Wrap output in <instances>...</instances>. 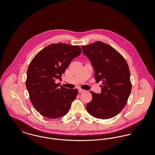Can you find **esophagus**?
Wrapping results in <instances>:
<instances>
[{"instance_id": "obj_1", "label": "esophagus", "mask_w": 155, "mask_h": 155, "mask_svg": "<svg viewBox=\"0 0 155 155\" xmlns=\"http://www.w3.org/2000/svg\"><path fill=\"white\" fill-rule=\"evenodd\" d=\"M85 91V90L82 89H78V92L79 93H82V92H84Z\"/></svg>"}]
</instances>
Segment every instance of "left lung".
<instances>
[{
    "instance_id": "8db88e82",
    "label": "left lung",
    "mask_w": 155,
    "mask_h": 155,
    "mask_svg": "<svg viewBox=\"0 0 155 155\" xmlns=\"http://www.w3.org/2000/svg\"><path fill=\"white\" fill-rule=\"evenodd\" d=\"M82 49L94 67L96 81H103L101 94L90 91L92 99L86 109L95 118H112L123 109L131 91L128 65L120 53L102 42L82 46Z\"/></svg>"
}]
</instances>
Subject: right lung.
Instances as JSON below:
<instances>
[{"instance_id":"right-lung-1","label":"right lung","mask_w":155,"mask_h":155,"mask_svg":"<svg viewBox=\"0 0 155 155\" xmlns=\"http://www.w3.org/2000/svg\"><path fill=\"white\" fill-rule=\"evenodd\" d=\"M81 53V47L77 45L52 44L31 61L25 85L31 103L42 116L54 119L68 113L78 89L64 88L55 80L61 79L72 60Z\"/></svg>"}]
</instances>
